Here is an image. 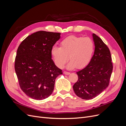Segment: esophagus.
<instances>
[{
	"label": "esophagus",
	"instance_id": "1",
	"mask_svg": "<svg viewBox=\"0 0 126 126\" xmlns=\"http://www.w3.org/2000/svg\"><path fill=\"white\" fill-rule=\"evenodd\" d=\"M63 74H64V75H70V72H67V71H63Z\"/></svg>",
	"mask_w": 126,
	"mask_h": 126
}]
</instances>
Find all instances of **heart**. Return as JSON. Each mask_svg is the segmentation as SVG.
I'll list each match as a JSON object with an SVG mask.
<instances>
[{
    "instance_id": "heart-1",
    "label": "heart",
    "mask_w": 126,
    "mask_h": 126,
    "mask_svg": "<svg viewBox=\"0 0 126 126\" xmlns=\"http://www.w3.org/2000/svg\"><path fill=\"white\" fill-rule=\"evenodd\" d=\"M94 51V44L90 38L70 36L61 41L60 47H53L51 55L59 68L63 67L69 58L70 61L67 65V69H82L90 63Z\"/></svg>"
}]
</instances>
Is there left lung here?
Masks as SVG:
<instances>
[{
  "label": "left lung",
  "mask_w": 126,
  "mask_h": 126,
  "mask_svg": "<svg viewBox=\"0 0 126 126\" xmlns=\"http://www.w3.org/2000/svg\"><path fill=\"white\" fill-rule=\"evenodd\" d=\"M92 36L94 54L89 64L77 72L78 79L73 86L76 94L85 100L92 99L106 89L113 69L109 48L96 34Z\"/></svg>",
  "instance_id": "obj_1"
}]
</instances>
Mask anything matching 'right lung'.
<instances>
[{
  "mask_svg": "<svg viewBox=\"0 0 126 126\" xmlns=\"http://www.w3.org/2000/svg\"><path fill=\"white\" fill-rule=\"evenodd\" d=\"M60 33L39 31L18 47L15 69L21 90L28 97L40 100L52 93L56 78L63 74L51 59V50Z\"/></svg>",
  "mask_w": 126,
  "mask_h": 126,
  "instance_id": "1",
  "label": "right lung"
}]
</instances>
